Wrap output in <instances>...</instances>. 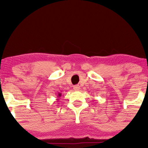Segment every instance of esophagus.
<instances>
[{"label":"esophagus","mask_w":148,"mask_h":148,"mask_svg":"<svg viewBox=\"0 0 148 148\" xmlns=\"http://www.w3.org/2000/svg\"><path fill=\"white\" fill-rule=\"evenodd\" d=\"M74 90H80V86L79 85H76V86H73Z\"/></svg>","instance_id":"1"}]
</instances>
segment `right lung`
<instances>
[{
    "mask_svg": "<svg viewBox=\"0 0 148 148\" xmlns=\"http://www.w3.org/2000/svg\"><path fill=\"white\" fill-rule=\"evenodd\" d=\"M60 96H61V93H58V95H57V98H58L57 100H59Z\"/></svg>",
    "mask_w": 148,
    "mask_h": 148,
    "instance_id": "add662e5",
    "label": "right lung"
}]
</instances>
